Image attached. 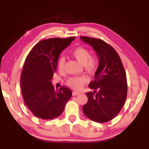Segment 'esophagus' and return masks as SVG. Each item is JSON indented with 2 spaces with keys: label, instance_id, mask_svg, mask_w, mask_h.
Instances as JSON below:
<instances>
[{
  "label": "esophagus",
  "instance_id": "obj_1",
  "mask_svg": "<svg viewBox=\"0 0 149 149\" xmlns=\"http://www.w3.org/2000/svg\"><path fill=\"white\" fill-rule=\"evenodd\" d=\"M81 93L79 92V91H73V95H79Z\"/></svg>",
  "mask_w": 149,
  "mask_h": 149
}]
</instances>
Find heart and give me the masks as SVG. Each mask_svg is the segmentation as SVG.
Segmentation results:
<instances>
[{
	"instance_id": "heart-1",
	"label": "heart",
	"mask_w": 149,
	"mask_h": 149,
	"mask_svg": "<svg viewBox=\"0 0 149 149\" xmlns=\"http://www.w3.org/2000/svg\"><path fill=\"white\" fill-rule=\"evenodd\" d=\"M72 55L79 61L82 63L85 69L88 72H93L95 70L97 66V60L95 58L91 56L90 50L84 47H78L73 50ZM65 58L64 56H60L57 62V66L59 71H63L65 68ZM88 81L87 78L84 76H75L68 79L67 84L70 86L75 90H80L83 84Z\"/></svg>"
}]
</instances>
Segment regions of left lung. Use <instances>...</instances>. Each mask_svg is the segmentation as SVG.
Returning <instances> with one entry per match:
<instances>
[{
    "instance_id": "1",
    "label": "left lung",
    "mask_w": 149,
    "mask_h": 149,
    "mask_svg": "<svg viewBox=\"0 0 149 149\" xmlns=\"http://www.w3.org/2000/svg\"><path fill=\"white\" fill-rule=\"evenodd\" d=\"M80 38L93 47L99 58L94 81L88 85L95 90L86 93L88 102L83 106V111L94 122H107L120 113L127 98L125 70L118 53L109 44L94 38L81 36Z\"/></svg>"
}]
</instances>
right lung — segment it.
Returning a JSON list of instances; mask_svg holds the SVG:
<instances>
[{"label":"right lung","instance_id":"right-lung-1","mask_svg":"<svg viewBox=\"0 0 149 149\" xmlns=\"http://www.w3.org/2000/svg\"><path fill=\"white\" fill-rule=\"evenodd\" d=\"M75 38L42 40L27 56L20 77L21 91L26 106L38 118L59 116L72 97V91L65 86L55 90L51 80L60 54Z\"/></svg>","mask_w":149,"mask_h":149}]
</instances>
